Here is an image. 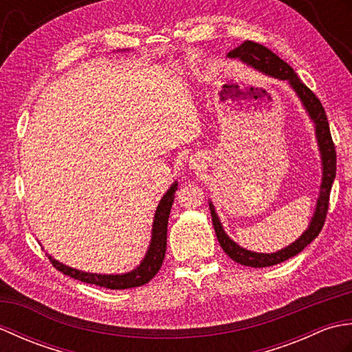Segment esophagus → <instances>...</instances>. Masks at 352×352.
<instances>
[{
  "label": "esophagus",
  "mask_w": 352,
  "mask_h": 352,
  "mask_svg": "<svg viewBox=\"0 0 352 352\" xmlns=\"http://www.w3.org/2000/svg\"><path fill=\"white\" fill-rule=\"evenodd\" d=\"M190 163H192V166H193V168H198V163H197L195 160H190Z\"/></svg>",
  "instance_id": "obj_1"
}]
</instances>
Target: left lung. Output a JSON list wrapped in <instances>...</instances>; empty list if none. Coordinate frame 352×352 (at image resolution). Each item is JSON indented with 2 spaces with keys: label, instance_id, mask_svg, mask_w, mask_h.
I'll return each instance as SVG.
<instances>
[{
  "label": "left lung",
  "instance_id": "1",
  "mask_svg": "<svg viewBox=\"0 0 352 352\" xmlns=\"http://www.w3.org/2000/svg\"><path fill=\"white\" fill-rule=\"evenodd\" d=\"M228 57H233V58L237 57L246 65H251L252 68L265 72L267 76L289 81L290 86L295 89L296 95L301 98L304 107L307 109L313 122H315L318 144L320 149V155H322V168H324L322 184H320V193L318 198L316 212L313 214L309 230L305 231L298 241H295L294 243L286 246V248L278 252L258 254V252H251L248 250L241 248V246L231 241V239L226 234V231H223L221 222L218 219V214L214 213V208L210 203V213H212L214 233H216V237H218L219 245L222 246V250L226 251L227 256L230 258H233L236 263H241L243 266L267 267V266L278 265L281 261H286L290 257L296 256V254H300L305 246L315 241L318 234L320 233V230H322L325 223L328 206H330V192H331V186L336 177V163H338L336 159H338V155H336V146L330 133V124H328L322 102H320L318 96L302 83L300 77L295 74V71L292 69V66H289L286 62L281 60V58L271 50H267L266 47H263V45L256 43L252 41H245L241 47L230 51Z\"/></svg>",
  "mask_w": 352,
  "mask_h": 352
}]
</instances>
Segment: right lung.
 <instances>
[{
	"instance_id": "obj_1",
	"label": "right lung",
	"mask_w": 352,
	"mask_h": 352,
	"mask_svg": "<svg viewBox=\"0 0 352 352\" xmlns=\"http://www.w3.org/2000/svg\"><path fill=\"white\" fill-rule=\"evenodd\" d=\"M175 190H177V183L170 186V189L166 192V195L162 198L159 207H157L154 223H153L151 245H149L144 261H142L139 267L134 269V271L129 274H122V275L89 274V272H81V271H77V269H72L69 266L58 263L57 260L48 256L52 266H54L57 271H60L62 274L68 276H72V278H76L78 281H83L87 284H96V286L111 289V290L144 286V284H146L157 272H159V269L162 267V263H163L164 252H166L168 219H169L170 207L174 204Z\"/></svg>"
}]
</instances>
